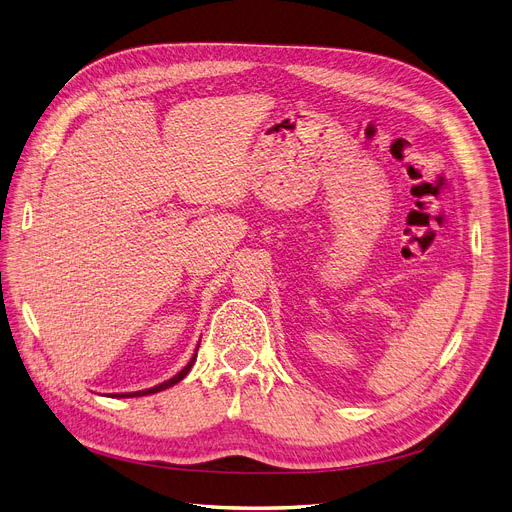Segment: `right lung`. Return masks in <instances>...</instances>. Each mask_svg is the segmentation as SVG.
<instances>
[{
  "label": "right lung",
  "instance_id": "right-lung-1",
  "mask_svg": "<svg viewBox=\"0 0 512 512\" xmlns=\"http://www.w3.org/2000/svg\"><path fill=\"white\" fill-rule=\"evenodd\" d=\"M194 361H196V354H194V358L192 361H189L175 377H170L168 382H164V384H160V386H154V388H147V390H139V392H128V394H116V396H145V394H156V392H160V390H166V388H170V386H175L177 382H181L183 377L189 373V369H192V365H194Z\"/></svg>",
  "mask_w": 512,
  "mask_h": 512
}]
</instances>
